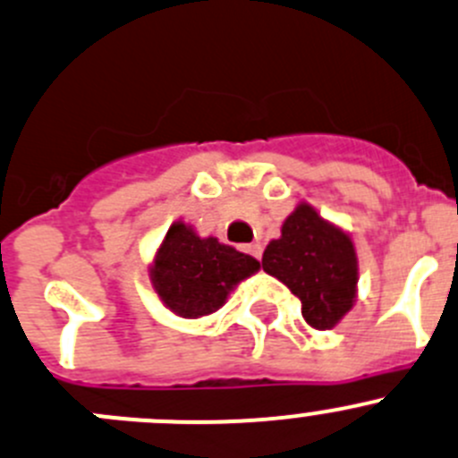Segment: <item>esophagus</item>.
Wrapping results in <instances>:
<instances>
[{"mask_svg": "<svg viewBox=\"0 0 458 458\" xmlns=\"http://www.w3.org/2000/svg\"><path fill=\"white\" fill-rule=\"evenodd\" d=\"M243 250H246L248 255L255 257V259H259V257H261V246L257 242L255 243H248V246H243Z\"/></svg>", "mask_w": 458, "mask_h": 458, "instance_id": "esophagus-1", "label": "esophagus"}]
</instances>
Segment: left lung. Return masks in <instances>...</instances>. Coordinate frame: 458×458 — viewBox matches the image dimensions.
Listing matches in <instances>:
<instances>
[{
  "label": "left lung",
  "instance_id": "8db88e82",
  "mask_svg": "<svg viewBox=\"0 0 458 458\" xmlns=\"http://www.w3.org/2000/svg\"><path fill=\"white\" fill-rule=\"evenodd\" d=\"M261 268L286 284L301 301L306 324L327 331L353 309L358 297V255L347 230L300 201L266 246Z\"/></svg>",
  "mask_w": 458,
  "mask_h": 458
}]
</instances>
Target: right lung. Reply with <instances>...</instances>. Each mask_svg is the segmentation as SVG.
<instances>
[{"label":"right lung","mask_w":458,"mask_h":458,"mask_svg":"<svg viewBox=\"0 0 458 458\" xmlns=\"http://www.w3.org/2000/svg\"><path fill=\"white\" fill-rule=\"evenodd\" d=\"M259 270L255 257L221 243L216 237H199L185 221H174L149 266L154 293L165 309L185 319L219 310L228 295Z\"/></svg>","instance_id":"obj_1"}]
</instances>
